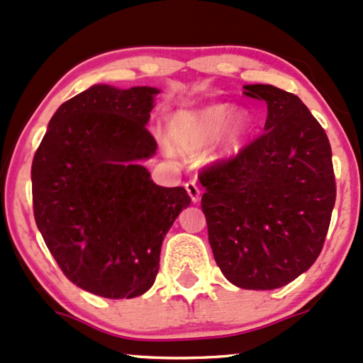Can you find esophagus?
<instances>
[{
	"label": "esophagus",
	"instance_id": "esophagus-1",
	"mask_svg": "<svg viewBox=\"0 0 363 363\" xmlns=\"http://www.w3.org/2000/svg\"><path fill=\"white\" fill-rule=\"evenodd\" d=\"M186 191H187V194L191 196V199H193V203L198 201V199H199V187L194 181H187L186 182Z\"/></svg>",
	"mask_w": 363,
	"mask_h": 363
}]
</instances>
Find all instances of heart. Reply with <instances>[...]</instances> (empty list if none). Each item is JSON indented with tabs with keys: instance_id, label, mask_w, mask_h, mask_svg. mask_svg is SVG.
Instances as JSON below:
<instances>
[{
	"instance_id": "heart-1",
	"label": "heart",
	"mask_w": 363,
	"mask_h": 363,
	"mask_svg": "<svg viewBox=\"0 0 363 363\" xmlns=\"http://www.w3.org/2000/svg\"><path fill=\"white\" fill-rule=\"evenodd\" d=\"M251 126L245 111L230 112L225 104H213L198 111H177L167 121L170 145L179 152L194 153L216 138L223 152L239 148Z\"/></svg>"
}]
</instances>
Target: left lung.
Segmentation results:
<instances>
[{"label": "left lung", "instance_id": "left-lung-1", "mask_svg": "<svg viewBox=\"0 0 363 363\" xmlns=\"http://www.w3.org/2000/svg\"><path fill=\"white\" fill-rule=\"evenodd\" d=\"M268 104L264 133L199 174L208 240L228 281L274 290L318 259L336 201L331 145L297 95L245 85Z\"/></svg>", "mask_w": 363, "mask_h": 363}]
</instances>
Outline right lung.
I'll return each instance as SVG.
<instances>
[{
  "label": "right lung",
  "mask_w": 363,
  "mask_h": 363,
  "mask_svg": "<svg viewBox=\"0 0 363 363\" xmlns=\"http://www.w3.org/2000/svg\"><path fill=\"white\" fill-rule=\"evenodd\" d=\"M157 94L90 86L61 104L32 162L37 228L66 278L99 297L153 285L164 237L191 203L140 165L157 150L147 129Z\"/></svg>",
  "instance_id": "1"
}]
</instances>
